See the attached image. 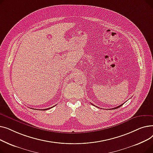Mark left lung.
<instances>
[{"mask_svg": "<svg viewBox=\"0 0 153 153\" xmlns=\"http://www.w3.org/2000/svg\"><path fill=\"white\" fill-rule=\"evenodd\" d=\"M123 104H122V105H119V106H118V107H115V108H111V109H116V108H119V107H121L122 105H123ZM93 105V104H92Z\"/></svg>", "mask_w": 153, "mask_h": 153, "instance_id": "obj_1", "label": "left lung"}]
</instances>
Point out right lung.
<instances>
[{"label":"right lung","mask_w":153,"mask_h":153,"mask_svg":"<svg viewBox=\"0 0 153 153\" xmlns=\"http://www.w3.org/2000/svg\"><path fill=\"white\" fill-rule=\"evenodd\" d=\"M53 107H54V106H53ZM53 107H51V108H46V109H43V110H48V109H50V108H53ZM41 110H42V109H41Z\"/></svg>","instance_id":"obj_1"}]
</instances>
